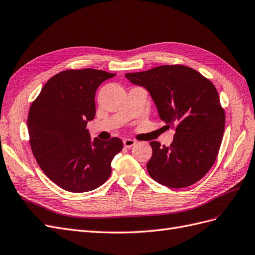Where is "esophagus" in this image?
I'll use <instances>...</instances> for the list:
<instances>
[{
  "label": "esophagus",
  "instance_id": "esophagus-1",
  "mask_svg": "<svg viewBox=\"0 0 255 255\" xmlns=\"http://www.w3.org/2000/svg\"><path fill=\"white\" fill-rule=\"evenodd\" d=\"M135 143H136V141L130 139V138H126V139L123 140V144H125L126 148H130V146H133Z\"/></svg>",
  "mask_w": 255,
  "mask_h": 255
}]
</instances>
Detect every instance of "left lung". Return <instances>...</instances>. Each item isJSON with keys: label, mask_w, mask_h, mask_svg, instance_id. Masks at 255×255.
I'll return each instance as SVG.
<instances>
[{"label": "left lung", "mask_w": 255, "mask_h": 255, "mask_svg": "<svg viewBox=\"0 0 255 255\" xmlns=\"http://www.w3.org/2000/svg\"><path fill=\"white\" fill-rule=\"evenodd\" d=\"M126 76L150 91L165 128H175L170 145L150 142V176L171 188L201 180L218 156L225 132V110L214 84L183 65L158 66Z\"/></svg>", "instance_id": "left-lung-1"}]
</instances>
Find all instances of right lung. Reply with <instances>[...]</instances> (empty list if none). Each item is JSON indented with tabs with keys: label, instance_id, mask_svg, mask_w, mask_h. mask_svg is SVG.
I'll use <instances>...</instances> for the list:
<instances>
[{
	"label": "right lung",
	"instance_id": "add662e5",
	"mask_svg": "<svg viewBox=\"0 0 255 255\" xmlns=\"http://www.w3.org/2000/svg\"><path fill=\"white\" fill-rule=\"evenodd\" d=\"M115 75L91 68L61 71L45 83L29 107L30 149L44 174L60 188L94 190L112 173L122 140L91 141L86 127L96 116V90Z\"/></svg>",
	"mask_w": 255,
	"mask_h": 255
}]
</instances>
